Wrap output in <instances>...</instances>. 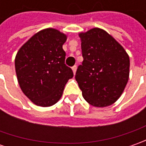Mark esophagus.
<instances>
[{"label":"esophagus","instance_id":"obj_1","mask_svg":"<svg viewBox=\"0 0 146 146\" xmlns=\"http://www.w3.org/2000/svg\"><path fill=\"white\" fill-rule=\"evenodd\" d=\"M76 66H74L73 67H72V70H73V72H74V74H76Z\"/></svg>","mask_w":146,"mask_h":146}]
</instances>
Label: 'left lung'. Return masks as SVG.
I'll return each instance as SVG.
<instances>
[{"label":"left lung","instance_id":"1","mask_svg":"<svg viewBox=\"0 0 146 146\" xmlns=\"http://www.w3.org/2000/svg\"><path fill=\"white\" fill-rule=\"evenodd\" d=\"M84 61L76 80L88 103L109 106L120 98L129 79L130 59L108 32L94 27L79 33Z\"/></svg>","mask_w":146,"mask_h":146}]
</instances>
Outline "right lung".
<instances>
[{"label":"right lung","instance_id":"1","mask_svg":"<svg viewBox=\"0 0 146 146\" xmlns=\"http://www.w3.org/2000/svg\"><path fill=\"white\" fill-rule=\"evenodd\" d=\"M67 36L54 28L36 32L16 54L14 65L23 93L33 103L48 107L62 96L73 71L65 65L62 45Z\"/></svg>","mask_w":146,"mask_h":146}]
</instances>
